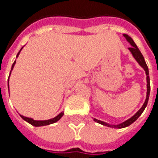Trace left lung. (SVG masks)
I'll return each mask as SVG.
<instances>
[{
    "label": "left lung",
    "mask_w": 158,
    "mask_h": 158,
    "mask_svg": "<svg viewBox=\"0 0 158 158\" xmlns=\"http://www.w3.org/2000/svg\"><path fill=\"white\" fill-rule=\"evenodd\" d=\"M123 36H124L125 38H126V40L130 44L131 47H129L128 49H129V51L132 53V55L134 56V58L135 59V60H136L137 62L139 63V65L143 68V69L145 70V73H146V76H147V96H146V99H145V102H144V104L142 106V108L138 111V112L133 116V117H131L130 118H128L127 120H126L124 122H122V123H120V124L118 125H110L108 124V123H106V122H104V121H101L99 119H97V118H94V120L96 122H98V123H99L101 125H104V126H106V127H115V128H123V127H128L129 125H131L132 123H134L135 120H136L137 118H139L140 116H141V114L143 113V112L144 111V109L146 108V106H147V104H148V101H149V92H150V83H149V69H148V66H147V64L145 62V60H144V57L143 56V54H142V52H140V50H139V48L137 47V46L135 45V43L134 42V40H132V38L129 37L128 35H127V34H123Z\"/></svg>",
    "instance_id": "8db88e82"
}]
</instances>
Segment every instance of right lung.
Listing matches in <instances>:
<instances>
[{
    "mask_svg": "<svg viewBox=\"0 0 158 158\" xmlns=\"http://www.w3.org/2000/svg\"><path fill=\"white\" fill-rule=\"evenodd\" d=\"M22 49H23V47L21 48V50ZM21 50L18 52L17 55H16V57H18V55H19V53H20V52H21ZM15 64V60L14 61L13 65H12L11 70L13 69V68H14ZM10 73H11V71H10ZM63 114H64V112H61L60 114H59V115H57L56 117H54V118H50V119H46V120H34L33 118H27V117H24V116H23V115H20V116H21L23 119H24L25 121H27L28 123H30V124L32 125V126H34V127H42V126H46V125H50V124H52V123L57 122L58 120L63 116Z\"/></svg>",
    "mask_w": 158,
    "mask_h": 158,
    "instance_id": "right-lung-1",
    "label": "right lung"
}]
</instances>
